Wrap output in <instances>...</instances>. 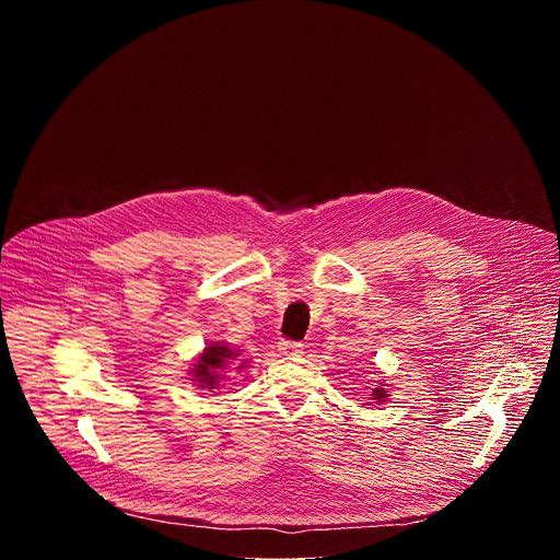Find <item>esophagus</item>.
<instances>
[{"mask_svg":"<svg viewBox=\"0 0 560 560\" xmlns=\"http://www.w3.org/2000/svg\"><path fill=\"white\" fill-rule=\"evenodd\" d=\"M279 352H281V354H288V357H301V354H303V343L281 341V343H279Z\"/></svg>","mask_w":560,"mask_h":560,"instance_id":"34e87169","label":"esophagus"}]
</instances>
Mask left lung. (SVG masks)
<instances>
[{
    "label": "left lung",
    "mask_w": 560,
    "mask_h": 560,
    "mask_svg": "<svg viewBox=\"0 0 560 560\" xmlns=\"http://www.w3.org/2000/svg\"><path fill=\"white\" fill-rule=\"evenodd\" d=\"M385 396H387V394H385V387H374V389H372V398H374V401H383Z\"/></svg>",
    "instance_id": "8db88e82"
}]
</instances>
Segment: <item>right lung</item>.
<instances>
[{
	"instance_id": "add662e5",
	"label": "right lung",
	"mask_w": 560,
	"mask_h": 560,
	"mask_svg": "<svg viewBox=\"0 0 560 560\" xmlns=\"http://www.w3.org/2000/svg\"><path fill=\"white\" fill-rule=\"evenodd\" d=\"M236 352L230 350L228 346L221 343H210L203 354L197 359L195 368H192V381L197 383V387H206V389H217L223 372L228 365H234L236 361ZM242 368V365H238Z\"/></svg>"
}]
</instances>
